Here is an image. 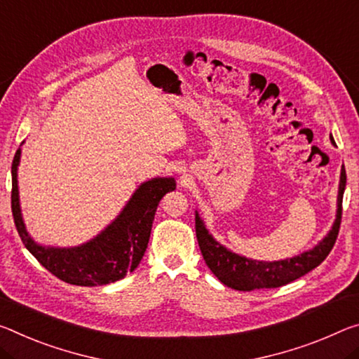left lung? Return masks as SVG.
Instances as JSON below:
<instances>
[{
  "mask_svg": "<svg viewBox=\"0 0 359 359\" xmlns=\"http://www.w3.org/2000/svg\"><path fill=\"white\" fill-rule=\"evenodd\" d=\"M331 144L335 147L334 137L331 135ZM346 184L345 169L340 170L339 182V195H337V214L332 224V229L323 240L313 249H309L294 257L264 262L248 259L244 255L231 252L224 244L215 241V238L210 235L209 230L204 225L203 219L195 212V229L198 244H200L203 259L206 265L219 278L220 283L236 291H254V289H271L280 287L284 284L291 283L297 278L306 275V273L316 269L321 262L327 257L331 249L334 248L337 240L340 220H342V198Z\"/></svg>",
  "mask_w": 359,
  "mask_h": 359,
  "instance_id": "1",
  "label": "left lung"
}]
</instances>
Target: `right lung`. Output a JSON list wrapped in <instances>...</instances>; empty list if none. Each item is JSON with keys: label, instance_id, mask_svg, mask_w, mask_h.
<instances>
[{"label": "right lung", "instance_id": "obj_1", "mask_svg": "<svg viewBox=\"0 0 359 359\" xmlns=\"http://www.w3.org/2000/svg\"><path fill=\"white\" fill-rule=\"evenodd\" d=\"M20 153V149L15 151L11 169L14 224L22 243L44 269L68 284L89 287L119 281L137 269L149 246L158 204L168 191L175 190L174 177H155L140 184L116 219L88 243L73 248L43 246L28 235L22 217L17 182Z\"/></svg>", "mask_w": 359, "mask_h": 359}]
</instances>
